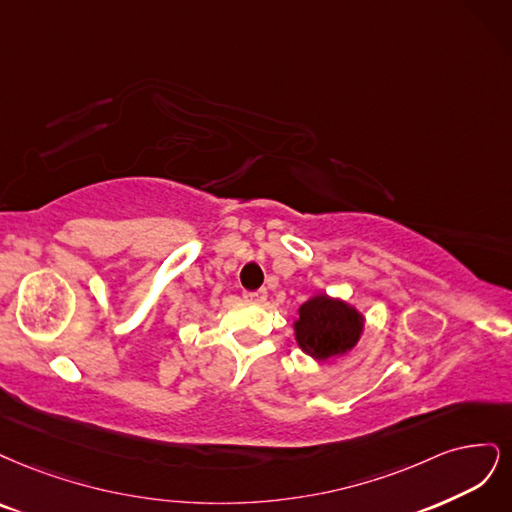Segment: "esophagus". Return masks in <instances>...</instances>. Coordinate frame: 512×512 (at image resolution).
Instances as JSON below:
<instances>
[{
	"instance_id": "obj_1",
	"label": "esophagus",
	"mask_w": 512,
	"mask_h": 512,
	"mask_svg": "<svg viewBox=\"0 0 512 512\" xmlns=\"http://www.w3.org/2000/svg\"><path fill=\"white\" fill-rule=\"evenodd\" d=\"M244 300L251 302V304H263L268 300V291L266 289H259V291H246L244 293Z\"/></svg>"
}]
</instances>
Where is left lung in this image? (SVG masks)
<instances>
[{
    "label": "left lung",
    "instance_id": "left-lung-1",
    "mask_svg": "<svg viewBox=\"0 0 512 512\" xmlns=\"http://www.w3.org/2000/svg\"><path fill=\"white\" fill-rule=\"evenodd\" d=\"M364 315L342 298L317 293L308 298L293 319V336L300 349L315 361H329L351 353L364 336Z\"/></svg>",
    "mask_w": 512,
    "mask_h": 512
}]
</instances>
